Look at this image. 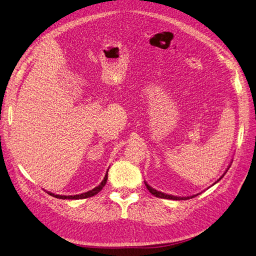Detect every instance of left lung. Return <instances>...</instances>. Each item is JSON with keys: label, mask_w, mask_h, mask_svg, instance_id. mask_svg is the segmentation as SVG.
Returning a JSON list of instances; mask_svg holds the SVG:
<instances>
[{"label": "left lung", "mask_w": 256, "mask_h": 256, "mask_svg": "<svg viewBox=\"0 0 256 256\" xmlns=\"http://www.w3.org/2000/svg\"><path fill=\"white\" fill-rule=\"evenodd\" d=\"M229 168H230V166H229ZM229 168H227V170H228ZM227 170H226V172H227ZM225 172V174H226ZM225 174H223V176H222L220 178V179L216 182V183H218L220 179H222V178H223L224 176H225ZM214 183V184H216ZM146 188H148V190H150V192L152 194V196H157V198H168V200H178V201H181V200H188V198H194V196H196L198 194H194V196H172V194H163V192H158V190H154V188L152 187H150L148 184H146Z\"/></svg>", "instance_id": "8db88e82"}]
</instances>
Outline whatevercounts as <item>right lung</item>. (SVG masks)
<instances>
[{"label": "right lung", "mask_w": 256, "mask_h": 256, "mask_svg": "<svg viewBox=\"0 0 256 256\" xmlns=\"http://www.w3.org/2000/svg\"><path fill=\"white\" fill-rule=\"evenodd\" d=\"M106 181H108V172H106V176H104V179L102 180V182L100 184H99L97 187L93 188L92 190H88V192H84V194H75V196H60V194H52V192H48V194H49L50 196H54V198H62V200H66V198H68V200H80V198H86L93 196L97 194L99 192H100V190H102V188H104V186L106 185Z\"/></svg>", "instance_id": "1"}]
</instances>
